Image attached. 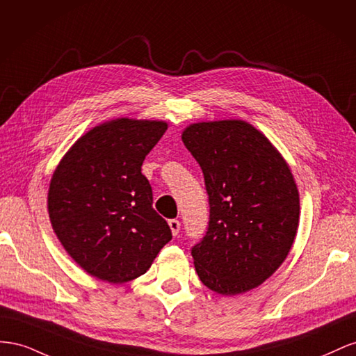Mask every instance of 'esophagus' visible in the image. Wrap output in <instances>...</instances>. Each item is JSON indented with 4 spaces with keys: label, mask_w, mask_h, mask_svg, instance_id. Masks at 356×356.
Here are the masks:
<instances>
[{
    "label": "esophagus",
    "mask_w": 356,
    "mask_h": 356,
    "mask_svg": "<svg viewBox=\"0 0 356 356\" xmlns=\"http://www.w3.org/2000/svg\"><path fill=\"white\" fill-rule=\"evenodd\" d=\"M168 225H170V228H171L172 236H177L179 231H180V222H179L177 219H170V220H168Z\"/></svg>",
    "instance_id": "esophagus-1"
}]
</instances>
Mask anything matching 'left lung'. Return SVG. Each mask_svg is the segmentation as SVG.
Here are the masks:
<instances>
[{
  "label": "left lung",
  "mask_w": 356,
  "mask_h": 356,
  "mask_svg": "<svg viewBox=\"0 0 356 356\" xmlns=\"http://www.w3.org/2000/svg\"><path fill=\"white\" fill-rule=\"evenodd\" d=\"M181 140L209 195L207 231L191 249L200 280L222 296L259 286L297 234L300 198L288 164L243 120L194 124Z\"/></svg>",
  "instance_id": "obj_1"
}]
</instances>
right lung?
<instances>
[{
    "instance_id": "right-lung-1",
    "label": "right lung",
    "mask_w": 356,
    "mask_h": 356,
    "mask_svg": "<svg viewBox=\"0 0 356 356\" xmlns=\"http://www.w3.org/2000/svg\"><path fill=\"white\" fill-rule=\"evenodd\" d=\"M165 131V122H107L79 138L54 172L50 222L68 255L90 276L133 280L171 240L141 175L146 155Z\"/></svg>"
}]
</instances>
